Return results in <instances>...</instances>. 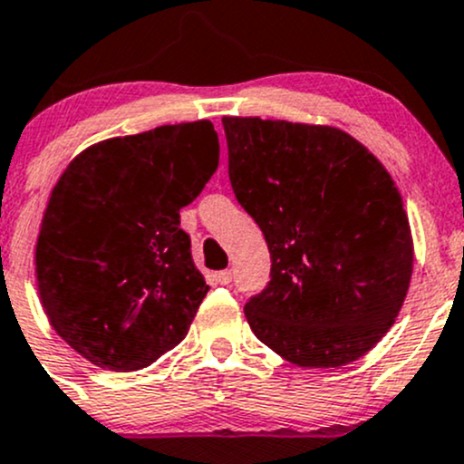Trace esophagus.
Instances as JSON below:
<instances>
[{"mask_svg":"<svg viewBox=\"0 0 464 464\" xmlns=\"http://www.w3.org/2000/svg\"><path fill=\"white\" fill-rule=\"evenodd\" d=\"M216 279H218V284H222V286H228V284H231V279H233V273L231 271H220V273H216Z\"/></svg>","mask_w":464,"mask_h":464,"instance_id":"1","label":"esophagus"}]
</instances>
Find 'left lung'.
I'll list each match as a JSON object with an SVG mask.
<instances>
[{
	"instance_id": "1",
	"label": "left lung",
	"mask_w": 464,
	"mask_h": 464,
	"mask_svg": "<svg viewBox=\"0 0 464 464\" xmlns=\"http://www.w3.org/2000/svg\"><path fill=\"white\" fill-rule=\"evenodd\" d=\"M228 178L262 228L271 282L244 306L256 337L302 368L374 348L410 288L414 244L385 167L337 127L224 116Z\"/></svg>"
}]
</instances>
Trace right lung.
Returning a JSON list of instances; mask_svg holds the SVG:
<instances>
[{
  "instance_id": "add662e5",
  "label": "right lung",
  "mask_w": 464,
  "mask_h": 464,
  "mask_svg": "<svg viewBox=\"0 0 464 464\" xmlns=\"http://www.w3.org/2000/svg\"><path fill=\"white\" fill-rule=\"evenodd\" d=\"M218 162L211 121H196L92 145L59 178L37 240L39 295L94 365L147 368L187 337L208 286L180 208Z\"/></svg>"
}]
</instances>
